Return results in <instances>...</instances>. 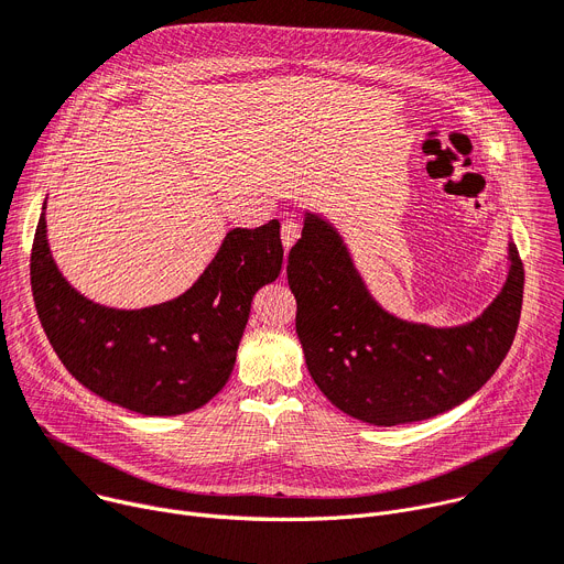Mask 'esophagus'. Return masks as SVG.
Wrapping results in <instances>:
<instances>
[{
  "label": "esophagus",
  "instance_id": "1",
  "mask_svg": "<svg viewBox=\"0 0 564 564\" xmlns=\"http://www.w3.org/2000/svg\"><path fill=\"white\" fill-rule=\"evenodd\" d=\"M299 234H301V227H299L296 220H283V225H281V240H283L285 251L296 242Z\"/></svg>",
  "mask_w": 564,
  "mask_h": 564
}]
</instances>
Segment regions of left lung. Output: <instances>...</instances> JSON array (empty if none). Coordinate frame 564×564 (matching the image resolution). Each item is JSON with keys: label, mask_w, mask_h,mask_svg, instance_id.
I'll return each mask as SVG.
<instances>
[{"label": "left lung", "mask_w": 564, "mask_h": 564, "mask_svg": "<svg viewBox=\"0 0 564 564\" xmlns=\"http://www.w3.org/2000/svg\"><path fill=\"white\" fill-rule=\"evenodd\" d=\"M508 251L506 285L481 317L430 328L387 315L333 227L305 218L288 256V283L317 387L344 414L387 427L438 416L468 400L499 369L518 333L524 265L513 242Z\"/></svg>", "instance_id": "obj_1"}]
</instances>
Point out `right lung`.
Listing matches in <instances>:
<instances>
[{
  "label": "right lung",
  "mask_w": 564,
  "mask_h": 564,
  "mask_svg": "<svg viewBox=\"0 0 564 564\" xmlns=\"http://www.w3.org/2000/svg\"><path fill=\"white\" fill-rule=\"evenodd\" d=\"M281 265L279 223L270 220L229 231L182 296L143 311L104 308L61 276L42 214L31 247V290L48 344L83 387L137 414L177 416L225 387L251 299Z\"/></svg>",
  "instance_id": "add662e5"
}]
</instances>
